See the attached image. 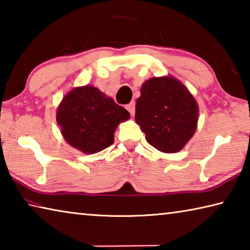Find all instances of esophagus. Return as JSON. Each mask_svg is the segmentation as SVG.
<instances>
[{
    "mask_svg": "<svg viewBox=\"0 0 250 250\" xmlns=\"http://www.w3.org/2000/svg\"><path fill=\"white\" fill-rule=\"evenodd\" d=\"M126 110H128V111L130 112V115L131 116H134V112H135V104L133 103H130L129 104H126Z\"/></svg>",
    "mask_w": 250,
    "mask_h": 250,
    "instance_id": "obj_1",
    "label": "esophagus"
}]
</instances>
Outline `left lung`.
<instances>
[{"label":"left lung","mask_w":250,"mask_h":250,"mask_svg":"<svg viewBox=\"0 0 250 250\" xmlns=\"http://www.w3.org/2000/svg\"><path fill=\"white\" fill-rule=\"evenodd\" d=\"M134 119L149 145L161 152L175 153L195 133L198 105L180 80L172 76L154 77L142 84Z\"/></svg>","instance_id":"8db88e82"}]
</instances>
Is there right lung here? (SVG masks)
<instances>
[{"label": "right lung", "mask_w": 250, "mask_h": 250, "mask_svg": "<svg viewBox=\"0 0 250 250\" xmlns=\"http://www.w3.org/2000/svg\"><path fill=\"white\" fill-rule=\"evenodd\" d=\"M130 113L92 86L70 90L59 104L56 120L65 140L75 149L94 154L110 146L120 122Z\"/></svg>", "instance_id": "add662e5"}]
</instances>
